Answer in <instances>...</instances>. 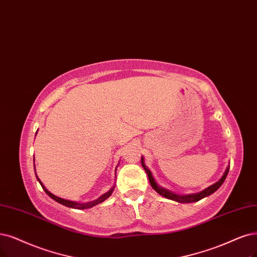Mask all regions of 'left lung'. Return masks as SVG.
Returning a JSON list of instances; mask_svg holds the SVG:
<instances>
[{"mask_svg": "<svg viewBox=\"0 0 257 257\" xmlns=\"http://www.w3.org/2000/svg\"><path fill=\"white\" fill-rule=\"evenodd\" d=\"M141 161H142V166H143V168L145 169V172L147 173V176H148V179H149V182H150V185L153 186V188L155 189V191L160 194L161 196H163L167 199H170V200H174V201H177V202H180V203H192V202H197L199 200H201V199H203L204 197H207L212 195L213 193H215L218 188H219L222 183L224 182V180L227 176V173H229V169H230V166H227L225 172L223 174V176L221 177V179L219 180V181L216 182L215 184L208 186L207 188H205L204 191L200 192V193H197V194H189V195H177L173 192L168 191V189H165L163 187H161L157 184L156 180L154 179L153 175H151V172L148 169V167L145 165V161H144V158L142 157L141 158Z\"/></svg>", "mask_w": 257, "mask_h": 257, "instance_id": "8db88e82", "label": "left lung"}]
</instances>
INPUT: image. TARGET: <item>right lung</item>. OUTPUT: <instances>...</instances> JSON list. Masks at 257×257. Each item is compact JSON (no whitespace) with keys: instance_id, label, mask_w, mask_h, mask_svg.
<instances>
[{"instance_id":"add662e5","label":"right lung","mask_w":257,"mask_h":257,"mask_svg":"<svg viewBox=\"0 0 257 257\" xmlns=\"http://www.w3.org/2000/svg\"><path fill=\"white\" fill-rule=\"evenodd\" d=\"M35 172H36V168H35ZM36 177H37V179H38V181H39V183L41 184L42 188L44 189V192H45L47 195H49L52 199H54L55 201H57L58 203H61L62 205H65V206H68V207L76 208V210H84V208H91V207H92V206H94V205H96V204L101 203L102 201L106 200V199H108V198L112 195V193H113V191H114V187H115V186H113L112 188H110V191H109V192H107L106 194L101 195L98 199H96V200L91 201V202H87V203H78V202H75V201L65 200V199H62V198H59V197H57V196L53 195L51 192L47 191V189L45 188V186H44V185H43V183L40 181V179L38 178V176H37V175H36Z\"/></svg>"}]
</instances>
